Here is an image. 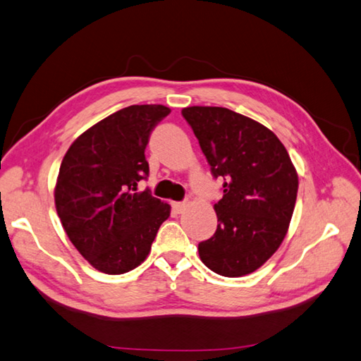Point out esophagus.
<instances>
[{
  "mask_svg": "<svg viewBox=\"0 0 361 361\" xmlns=\"http://www.w3.org/2000/svg\"><path fill=\"white\" fill-rule=\"evenodd\" d=\"M186 207H188L186 202H173V203H172L173 211H175V213H178V214H181L183 211L186 209Z\"/></svg>",
  "mask_w": 361,
  "mask_h": 361,
  "instance_id": "obj_1",
  "label": "esophagus"
}]
</instances>
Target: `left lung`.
I'll use <instances>...</instances> for the list:
<instances>
[{
  "instance_id": "8db88e82",
  "label": "left lung",
  "mask_w": 361,
  "mask_h": 361,
  "mask_svg": "<svg viewBox=\"0 0 361 361\" xmlns=\"http://www.w3.org/2000/svg\"><path fill=\"white\" fill-rule=\"evenodd\" d=\"M224 197L214 204L216 233L199 244L203 264L243 277L269 259L288 233L299 178L285 145L255 120L217 106L181 111Z\"/></svg>"
}]
</instances>
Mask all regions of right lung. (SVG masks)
Listing matches in <instances>:
<instances>
[{"instance_id": "right-lung-1", "label": "right lung", "mask_w": 361, "mask_h": 361, "mask_svg": "<svg viewBox=\"0 0 361 361\" xmlns=\"http://www.w3.org/2000/svg\"><path fill=\"white\" fill-rule=\"evenodd\" d=\"M171 109L133 104L84 131L63 157L54 188L56 211L76 250L97 271L117 275L147 258L171 204L145 189V147Z\"/></svg>"}]
</instances>
